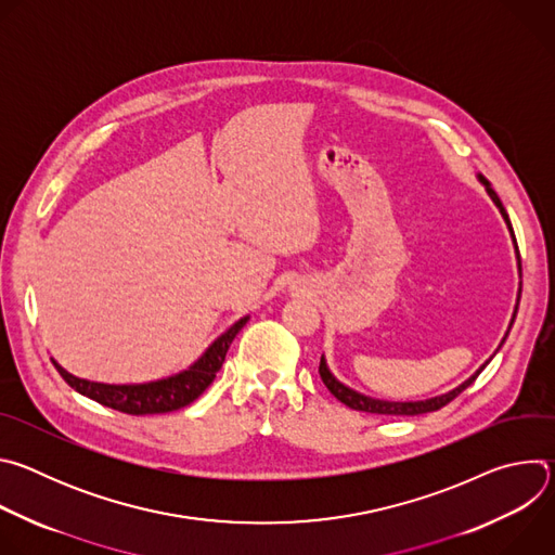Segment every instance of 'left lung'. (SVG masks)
I'll use <instances>...</instances> for the list:
<instances>
[{
    "mask_svg": "<svg viewBox=\"0 0 555 555\" xmlns=\"http://www.w3.org/2000/svg\"><path fill=\"white\" fill-rule=\"evenodd\" d=\"M479 180L483 182V186H486V191H488V195L492 197V202L499 206V210H501V215H503V219H505V223H507V228H509V232H512V240H514V248H516V255H518V246H516V236H514V230H512V223H509V217H507V210L503 208V204H501V199H499V195H496V191L490 186V182L483 178V176H479ZM518 268H520V255H518ZM518 300H520V292H518ZM516 313H518V302H516V307H514V315H512V323H509V327H507V334H505V338L509 336V330H512V325H514V319H516ZM505 338L501 340V345L505 343ZM501 349V347H499ZM496 349V351H499ZM490 362V360H488ZM486 362V364H488ZM486 364L474 373V375H469L463 384H459L456 388H452V390H448V392H443V395H437V398H430V400H422V402H386V400H373V398H369V395H362V392H358V390H353V388H349V386H345L343 382H338L334 375H332V371H330V366H327V362H325V356L321 358V366H319V373H321V377H323V382H325V386L330 388V392L334 395V398L338 400V402H343L345 406H349V409H353V411H362V413H375V415H424V413H433V411H439V409H443L446 404H450L456 395H461L474 379L479 377V373L486 369Z\"/></svg>",
    "mask_w": 555,
    "mask_h": 555,
    "instance_id": "8db88e82",
    "label": "left lung"
}]
</instances>
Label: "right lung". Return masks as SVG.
Here are the masks:
<instances>
[{
  "label": "right lung",
  "instance_id": "right-lung-1",
  "mask_svg": "<svg viewBox=\"0 0 555 555\" xmlns=\"http://www.w3.org/2000/svg\"><path fill=\"white\" fill-rule=\"evenodd\" d=\"M248 323V315L236 321L225 334H221L206 351L204 356L191 364L186 371L165 377V379H155L146 384H103V382H90L83 377H76L67 373L61 364L54 366L61 373V377L86 398L127 413V415H157V413H171L178 409L189 406L195 402L199 395L210 386L215 379L217 371L221 369L225 353L234 340V336L242 332V327Z\"/></svg>",
  "mask_w": 555,
  "mask_h": 555
}]
</instances>
